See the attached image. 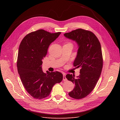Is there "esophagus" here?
Listing matches in <instances>:
<instances>
[{"label":"esophagus","instance_id":"obj_1","mask_svg":"<svg viewBox=\"0 0 120 120\" xmlns=\"http://www.w3.org/2000/svg\"><path fill=\"white\" fill-rule=\"evenodd\" d=\"M63 80L64 81H67V79L66 77L65 74H63Z\"/></svg>","mask_w":120,"mask_h":120}]
</instances>
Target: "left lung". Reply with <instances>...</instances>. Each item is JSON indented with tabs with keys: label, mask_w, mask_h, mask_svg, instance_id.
<instances>
[{
	"label": "left lung",
	"mask_w": 120,
	"mask_h": 120,
	"mask_svg": "<svg viewBox=\"0 0 120 120\" xmlns=\"http://www.w3.org/2000/svg\"><path fill=\"white\" fill-rule=\"evenodd\" d=\"M64 35L78 44L79 49L73 66L81 68L77 78L72 74L66 76L75 85L68 95L74 99H82L93 90L101 74L103 65L101 46L96 36L90 30L78 29Z\"/></svg>",
	"instance_id": "left-lung-1"
}]
</instances>
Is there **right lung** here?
Listing matches in <instances>:
<instances>
[{
  "instance_id": "add662e5",
  "label": "right lung",
  "mask_w": 120,
  "mask_h": 120,
  "mask_svg": "<svg viewBox=\"0 0 120 120\" xmlns=\"http://www.w3.org/2000/svg\"><path fill=\"white\" fill-rule=\"evenodd\" d=\"M61 33L37 30L25 36L19 45L17 60L18 72L25 90L35 99L49 96L53 86L63 80L61 72L47 71L44 73L41 67L49 45Z\"/></svg>"
}]
</instances>
